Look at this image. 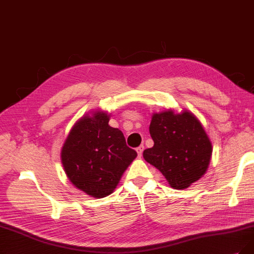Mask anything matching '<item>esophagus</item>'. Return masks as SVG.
Listing matches in <instances>:
<instances>
[{
  "label": "esophagus",
  "mask_w": 254,
  "mask_h": 254,
  "mask_svg": "<svg viewBox=\"0 0 254 254\" xmlns=\"http://www.w3.org/2000/svg\"><path fill=\"white\" fill-rule=\"evenodd\" d=\"M143 149H144V145L143 144H141L140 146H138L137 148H136V151H137V154H138V156L139 157H141L142 156V153H143Z\"/></svg>",
  "instance_id": "1"
}]
</instances>
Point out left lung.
<instances>
[{
  "instance_id": "obj_1",
  "label": "left lung",
  "mask_w": 254,
  "mask_h": 254,
  "mask_svg": "<svg viewBox=\"0 0 254 254\" xmlns=\"http://www.w3.org/2000/svg\"><path fill=\"white\" fill-rule=\"evenodd\" d=\"M149 134L154 146L144 149L143 157L161 172L173 189H187L207 171L212 145L191 113L166 111L154 114Z\"/></svg>"
}]
</instances>
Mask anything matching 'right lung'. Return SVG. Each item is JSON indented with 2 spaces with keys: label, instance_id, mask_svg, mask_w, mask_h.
<instances>
[{
  "label": "right lung",
  "instance_id": "obj_1",
  "mask_svg": "<svg viewBox=\"0 0 254 254\" xmlns=\"http://www.w3.org/2000/svg\"><path fill=\"white\" fill-rule=\"evenodd\" d=\"M109 118L103 112L82 117L62 148V163L69 180L94 198L112 193L137 157L121 130L109 126Z\"/></svg>",
  "mask_w": 254,
  "mask_h": 254
}]
</instances>
